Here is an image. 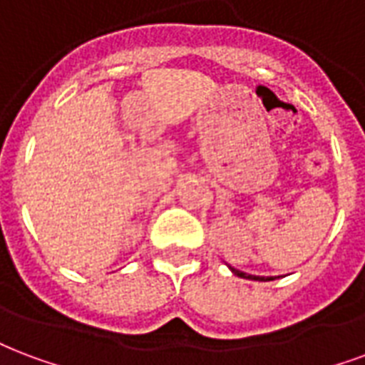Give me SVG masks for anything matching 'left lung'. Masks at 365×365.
<instances>
[{
    "mask_svg": "<svg viewBox=\"0 0 365 365\" xmlns=\"http://www.w3.org/2000/svg\"><path fill=\"white\" fill-rule=\"evenodd\" d=\"M230 271L234 272L236 277H240V279H250V280H272V277H255V274H247V272L237 271V269H234V267H230Z\"/></svg>",
    "mask_w": 365,
    "mask_h": 365,
    "instance_id": "1",
    "label": "left lung"
}]
</instances>
